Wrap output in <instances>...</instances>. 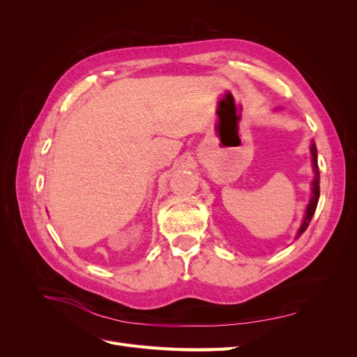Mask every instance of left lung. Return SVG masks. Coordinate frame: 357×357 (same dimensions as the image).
Here are the masks:
<instances>
[{"mask_svg":"<svg viewBox=\"0 0 357 357\" xmlns=\"http://www.w3.org/2000/svg\"><path fill=\"white\" fill-rule=\"evenodd\" d=\"M311 155H312V167H314V172H316V177H314V181H312V197H311V201L308 204L307 207V211H305V218H304V222H302L301 228H299V232H298V236L302 235V232H304L308 225L312 219V214H314L316 208H317V202H319V197H320V178H319V165H317V149H316V144L312 143L311 144Z\"/></svg>","mask_w":357,"mask_h":357,"instance_id":"8db88e82","label":"left lung"}]
</instances>
